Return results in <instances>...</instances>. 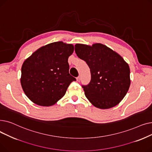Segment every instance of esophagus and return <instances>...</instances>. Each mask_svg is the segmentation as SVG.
I'll list each match as a JSON object with an SVG mask.
<instances>
[{
	"mask_svg": "<svg viewBox=\"0 0 152 152\" xmlns=\"http://www.w3.org/2000/svg\"><path fill=\"white\" fill-rule=\"evenodd\" d=\"M76 80H77V81H78V82L80 81V80H81V77H80V76H78V77L76 78Z\"/></svg>",
	"mask_w": 152,
	"mask_h": 152,
	"instance_id": "esophagus-1",
	"label": "esophagus"
}]
</instances>
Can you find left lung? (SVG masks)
I'll list each match as a JSON object with an SVG mask.
<instances>
[{
  "label": "left lung",
  "instance_id": "left-lung-1",
  "mask_svg": "<svg viewBox=\"0 0 152 152\" xmlns=\"http://www.w3.org/2000/svg\"><path fill=\"white\" fill-rule=\"evenodd\" d=\"M75 52L90 68L91 82L83 86L89 101L100 109H108L120 103L131 84L129 66L121 56L100 43L76 44Z\"/></svg>",
  "mask_w": 152,
  "mask_h": 152
}]
</instances>
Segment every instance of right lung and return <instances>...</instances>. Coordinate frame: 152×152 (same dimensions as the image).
Segmentation results:
<instances>
[{"label":"right lung","instance_id":"1","mask_svg":"<svg viewBox=\"0 0 152 152\" xmlns=\"http://www.w3.org/2000/svg\"><path fill=\"white\" fill-rule=\"evenodd\" d=\"M74 45L62 41L40 47L23 62L20 79L22 89L35 104L49 107L65 95L76 79L69 73L68 60Z\"/></svg>","mask_w":152,"mask_h":152}]
</instances>
